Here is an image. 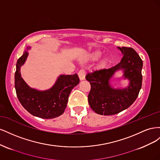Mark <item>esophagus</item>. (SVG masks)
I'll return each mask as SVG.
<instances>
[{
  "label": "esophagus",
  "instance_id": "34e87169",
  "mask_svg": "<svg viewBox=\"0 0 160 160\" xmlns=\"http://www.w3.org/2000/svg\"><path fill=\"white\" fill-rule=\"evenodd\" d=\"M78 76L80 81H83L85 79V71L84 69H81L78 72Z\"/></svg>",
  "mask_w": 160,
  "mask_h": 160
}]
</instances>
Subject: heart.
Returning a JSON list of instances; mask_svg holds the SVG:
<instances>
[{"instance_id":"heart-1","label":"heart","mask_w":160,"mask_h":160,"mask_svg":"<svg viewBox=\"0 0 160 160\" xmlns=\"http://www.w3.org/2000/svg\"><path fill=\"white\" fill-rule=\"evenodd\" d=\"M101 52L100 51H95L93 52H91L88 53L84 58L82 59V61H95L98 60L99 58L101 56ZM111 62V58L109 57H105L101 60L99 63V69H105L107 67Z\"/></svg>"}]
</instances>
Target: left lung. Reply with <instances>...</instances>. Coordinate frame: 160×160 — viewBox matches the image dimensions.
<instances>
[{
  "label": "left lung",
  "mask_w": 160,
  "mask_h": 160,
  "mask_svg": "<svg viewBox=\"0 0 160 160\" xmlns=\"http://www.w3.org/2000/svg\"><path fill=\"white\" fill-rule=\"evenodd\" d=\"M123 57L119 63L108 69L95 71L86 75L90 82L88 101L99 115H111L128 109L137 99L142 85L143 61L132 48L118 47ZM122 70V78L129 81L124 88H114L110 82L116 72Z\"/></svg>",
  "instance_id": "1"
}]
</instances>
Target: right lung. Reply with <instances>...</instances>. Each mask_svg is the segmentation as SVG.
I'll return each mask as SVG.
<instances>
[{"label":"right lung","mask_w":160,"mask_h":160,"mask_svg":"<svg viewBox=\"0 0 160 160\" xmlns=\"http://www.w3.org/2000/svg\"><path fill=\"white\" fill-rule=\"evenodd\" d=\"M31 47H27L16 65L14 87L17 98L28 112L42 119H52L63 113L72 89L79 84L77 75H60L49 89L41 91L31 88L22 78L21 67L25 64Z\"/></svg>","instance_id":"right-lung-1"}]
</instances>
